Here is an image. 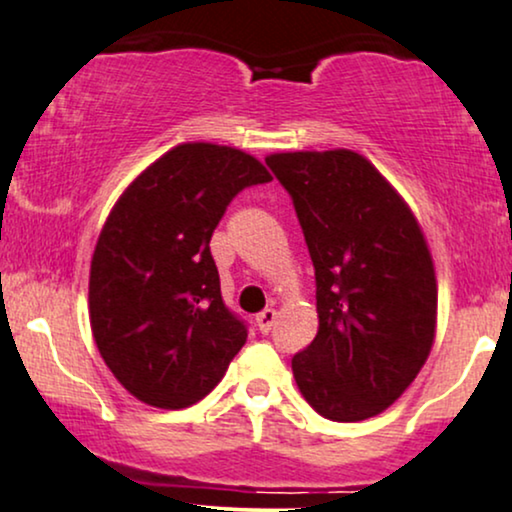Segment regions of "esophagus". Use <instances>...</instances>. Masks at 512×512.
<instances>
[{
	"label": "esophagus",
	"instance_id": "34e87169",
	"mask_svg": "<svg viewBox=\"0 0 512 512\" xmlns=\"http://www.w3.org/2000/svg\"><path fill=\"white\" fill-rule=\"evenodd\" d=\"M275 320H277V313L272 308H265L263 313L256 315V327L261 334H268V331L275 327Z\"/></svg>",
	"mask_w": 512,
	"mask_h": 512
}]
</instances>
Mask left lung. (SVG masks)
<instances>
[{"mask_svg":"<svg viewBox=\"0 0 512 512\" xmlns=\"http://www.w3.org/2000/svg\"><path fill=\"white\" fill-rule=\"evenodd\" d=\"M265 164L294 199L315 265V341L294 355L317 414L355 423L411 386L435 341L433 256L407 202L353 150L277 152Z\"/></svg>","mask_w":512,"mask_h":512,"instance_id":"obj_1","label":"left lung"}]
</instances>
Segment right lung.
Wrapping results in <instances>:
<instances>
[{"label": "right lung", "instance_id": "obj_1", "mask_svg": "<svg viewBox=\"0 0 512 512\" xmlns=\"http://www.w3.org/2000/svg\"><path fill=\"white\" fill-rule=\"evenodd\" d=\"M268 181L247 152L181 143L112 207L91 258L89 317L101 357L136 400L190 407L247 343V324L223 303L209 242L232 197Z\"/></svg>", "mask_w": 512, "mask_h": 512}]
</instances>
